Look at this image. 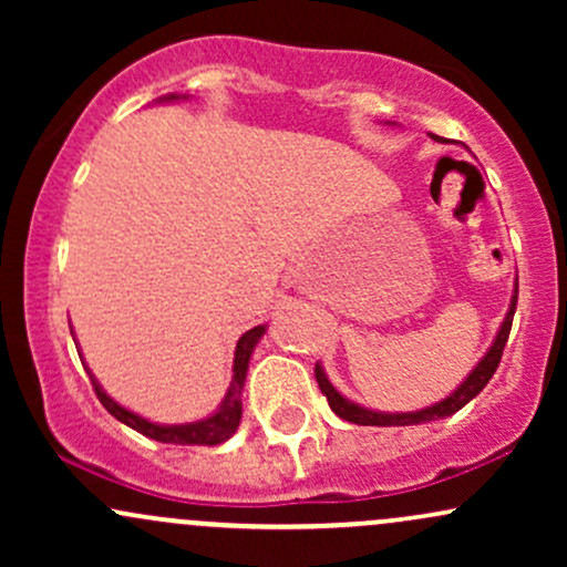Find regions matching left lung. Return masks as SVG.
I'll return each mask as SVG.
<instances>
[{"label": "left lung", "instance_id": "8db88e82", "mask_svg": "<svg viewBox=\"0 0 567 567\" xmlns=\"http://www.w3.org/2000/svg\"><path fill=\"white\" fill-rule=\"evenodd\" d=\"M432 138H437V135H432ZM514 309H517V282H514V292H512V301H509V309H506L504 322H501L498 333H496V338H493L491 349L485 351L483 360H480L477 365L472 368V373L466 375V379L461 381L458 386H455L453 392L445 396V400L434 402V405H429V408L410 410V413H383V410L357 405V402L347 400V396H343L333 386V383H330L328 373H324V368L320 365V362H317V368H315L317 383H320L322 394L328 396L330 410H333L336 415H341L343 421H351V424H360V426H413V424H426V421L447 419V415L458 413V410L464 408L466 402H472L474 396H477L487 386V381L493 379V373H496V368L501 362V354H504L506 338H509Z\"/></svg>", "mask_w": 567, "mask_h": 567}]
</instances>
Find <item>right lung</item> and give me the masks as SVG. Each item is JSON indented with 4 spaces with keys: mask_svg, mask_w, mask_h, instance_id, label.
Returning a JSON list of instances; mask_svg holds the SVG:
<instances>
[{
    "mask_svg": "<svg viewBox=\"0 0 567 567\" xmlns=\"http://www.w3.org/2000/svg\"><path fill=\"white\" fill-rule=\"evenodd\" d=\"M184 97H188V95L173 93V95L159 97V103L184 101ZM264 333H266V324H258V328L247 330V333L239 338L237 349H234V365H231L234 375H231L229 389H226V396L220 400V405L213 410L210 415H205V419H199V421H192V424H157V421H148V419H143V415L133 413V410L122 408L120 402L112 400V396L106 394V389L97 383L93 370L87 368V362H82V365L90 373V381H93L101 405L106 408L116 421H122L125 426L135 429V432L146 434V437H152L157 442H167V445H220V442H226L234 432H237L239 419H243V389H245V379H247V368H250V357H252V351H256V343L264 338ZM80 360H82V354H80Z\"/></svg>",
    "mask_w": 567,
    "mask_h": 567,
    "instance_id": "1",
    "label": "right lung"
}]
</instances>
